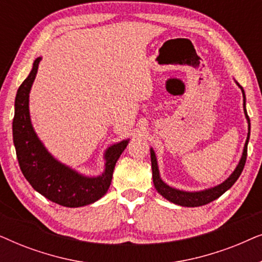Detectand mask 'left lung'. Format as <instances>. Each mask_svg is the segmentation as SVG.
<instances>
[{"label":"left lung","mask_w":262,"mask_h":262,"mask_svg":"<svg viewBox=\"0 0 262 262\" xmlns=\"http://www.w3.org/2000/svg\"><path fill=\"white\" fill-rule=\"evenodd\" d=\"M238 87L241 88L242 94H243V107H245L246 118H247V120H248V130H249L248 137H247L245 149H243V154H242L241 161H239L238 166L236 167L234 173H232L230 177H229L227 180L223 182V184L218 185V186H216V187L205 189V191H200V192H184V191H179V189H175L173 187H169V186L166 185L162 180H161L155 152H154V150L151 149L150 150V157H151V169H152L154 185H155V188L157 189V192H159L162 196H164L167 200H169V202L174 203V204H178V205L188 206V207L206 205V204L213 202L214 199L220 198V196L223 194L224 192H227L228 189L235 184L236 180L239 178L243 168H245L246 160H247V146H248L249 135H250V120H249V117H248V114H247V111H246L245 91H243V88L239 84H238Z\"/></svg>","instance_id":"1"}]
</instances>
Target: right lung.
<instances>
[{
	"mask_svg": "<svg viewBox=\"0 0 262 262\" xmlns=\"http://www.w3.org/2000/svg\"><path fill=\"white\" fill-rule=\"evenodd\" d=\"M40 60V57L34 60L30 75L17 89L15 98L13 141L20 169L32 187L51 202L67 207L88 205L106 194L114 166L128 141L108 148L105 155V171L98 178H85L53 159L35 135L28 111L30 91Z\"/></svg>",
	"mask_w": 262,
	"mask_h": 262,
	"instance_id": "add662e5",
	"label": "right lung"
}]
</instances>
